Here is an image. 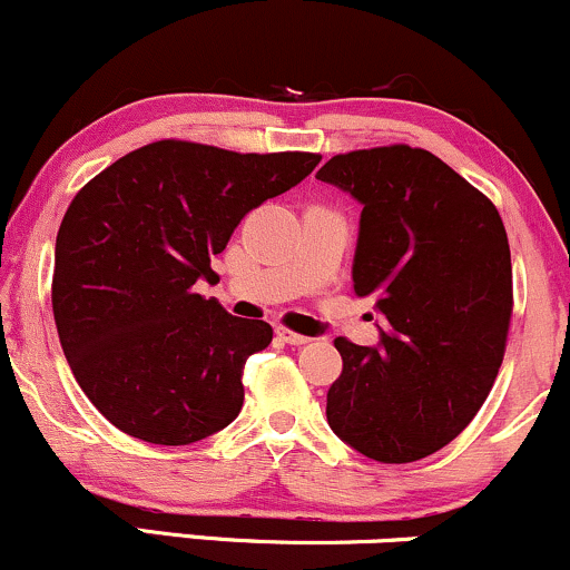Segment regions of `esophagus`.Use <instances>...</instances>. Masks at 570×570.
I'll use <instances>...</instances> for the list:
<instances>
[{
	"mask_svg": "<svg viewBox=\"0 0 570 570\" xmlns=\"http://www.w3.org/2000/svg\"><path fill=\"white\" fill-rule=\"evenodd\" d=\"M278 337L284 340V343H289V345H305V343H311V337L307 335H299V332H292V330H286V326H278Z\"/></svg>",
	"mask_w": 570,
	"mask_h": 570,
	"instance_id": "1",
	"label": "esophagus"
}]
</instances>
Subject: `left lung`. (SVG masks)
<instances>
[{"mask_svg": "<svg viewBox=\"0 0 570 570\" xmlns=\"http://www.w3.org/2000/svg\"><path fill=\"white\" fill-rule=\"evenodd\" d=\"M316 179L364 206L353 292L385 318L377 348L335 340L326 421L372 461H421L472 423L503 362L512 254L499 208L407 144L335 155Z\"/></svg>", "mask_w": 570, "mask_h": 570, "instance_id": "8db88e82", "label": "left lung"}]
</instances>
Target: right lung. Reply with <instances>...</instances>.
Wrapping results in <instances>:
<instances>
[{"mask_svg": "<svg viewBox=\"0 0 570 570\" xmlns=\"http://www.w3.org/2000/svg\"><path fill=\"white\" fill-rule=\"evenodd\" d=\"M313 153H230L163 139L85 185L56 238L53 316L77 383L136 440L193 444L244 407V364L273 330L195 292L219 281L240 219L318 166Z\"/></svg>", "mask_w": 570, "mask_h": 570, "instance_id": "1", "label": "right lung"}]
</instances>
